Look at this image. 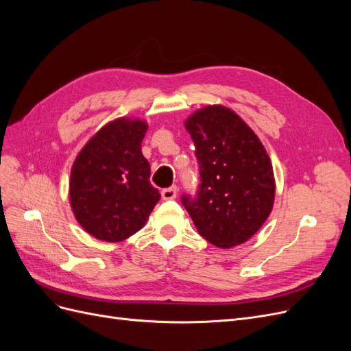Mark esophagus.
I'll return each mask as SVG.
<instances>
[{"label": "esophagus", "instance_id": "1", "mask_svg": "<svg viewBox=\"0 0 351 351\" xmlns=\"http://www.w3.org/2000/svg\"><path fill=\"white\" fill-rule=\"evenodd\" d=\"M161 196L164 200H173L177 197V186H171V187H167L161 192Z\"/></svg>", "mask_w": 351, "mask_h": 351}]
</instances>
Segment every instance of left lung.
Returning <instances> with one entry per match:
<instances>
[{
    "label": "left lung",
    "instance_id": "left-lung-1",
    "mask_svg": "<svg viewBox=\"0 0 351 351\" xmlns=\"http://www.w3.org/2000/svg\"><path fill=\"white\" fill-rule=\"evenodd\" d=\"M200 184L182 204L202 237L228 249L247 241L269 217L275 182L269 156L250 127L214 105L189 117Z\"/></svg>",
    "mask_w": 351,
    "mask_h": 351
}]
</instances>
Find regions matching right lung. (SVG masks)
Instances as JSON below:
<instances>
[{"label": "right lung", "instance_id": "1", "mask_svg": "<svg viewBox=\"0 0 351 351\" xmlns=\"http://www.w3.org/2000/svg\"><path fill=\"white\" fill-rule=\"evenodd\" d=\"M147 125L119 119L104 125L71 168L70 204L79 224L104 241H121L145 224L158 200L142 155Z\"/></svg>", "mask_w": 351, "mask_h": 351}]
</instances>
